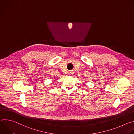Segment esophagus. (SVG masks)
Wrapping results in <instances>:
<instances>
[{
  "label": "esophagus",
  "mask_w": 134,
  "mask_h": 134,
  "mask_svg": "<svg viewBox=\"0 0 134 134\" xmlns=\"http://www.w3.org/2000/svg\"><path fill=\"white\" fill-rule=\"evenodd\" d=\"M68 74H69V75H71V74H72V71H69V72H68Z\"/></svg>",
  "instance_id": "esophagus-1"
}]
</instances>
